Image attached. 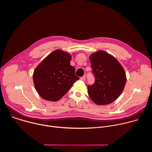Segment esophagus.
Listing matches in <instances>:
<instances>
[{
	"label": "esophagus",
	"mask_w": 152,
	"mask_h": 152,
	"mask_svg": "<svg viewBox=\"0 0 152 152\" xmlns=\"http://www.w3.org/2000/svg\"><path fill=\"white\" fill-rule=\"evenodd\" d=\"M85 79H86V77H85V76H82V77H81L80 78V79L81 80H83V81L85 80Z\"/></svg>",
	"instance_id": "esophagus-1"
}]
</instances>
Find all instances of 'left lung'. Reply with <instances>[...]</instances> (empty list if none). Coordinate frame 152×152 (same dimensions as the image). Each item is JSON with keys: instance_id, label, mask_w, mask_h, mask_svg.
<instances>
[{"instance_id": "obj_1", "label": "left lung", "mask_w": 152, "mask_h": 152, "mask_svg": "<svg viewBox=\"0 0 152 152\" xmlns=\"http://www.w3.org/2000/svg\"><path fill=\"white\" fill-rule=\"evenodd\" d=\"M95 82L87 86L88 94L96 104L105 105L114 102L126 83L123 67L113 56L99 50L90 56Z\"/></svg>"}]
</instances>
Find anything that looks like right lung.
<instances>
[{
    "instance_id": "right-lung-1",
    "label": "right lung",
    "mask_w": 152,
    "mask_h": 152,
    "mask_svg": "<svg viewBox=\"0 0 152 152\" xmlns=\"http://www.w3.org/2000/svg\"><path fill=\"white\" fill-rule=\"evenodd\" d=\"M70 53L57 49L43 59L35 69L33 81L38 94L46 100L56 102L66 94L79 78L70 65Z\"/></svg>"
}]
</instances>
